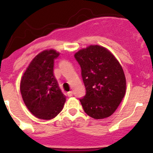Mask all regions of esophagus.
Masks as SVG:
<instances>
[{"instance_id":"34e87169","label":"esophagus","mask_w":153,"mask_h":153,"mask_svg":"<svg viewBox=\"0 0 153 153\" xmlns=\"http://www.w3.org/2000/svg\"><path fill=\"white\" fill-rule=\"evenodd\" d=\"M67 95L68 97H72V95H73V92H72V91H69V92H67Z\"/></svg>"}]
</instances>
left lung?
Masks as SVG:
<instances>
[{
    "label": "left lung",
    "instance_id": "obj_1",
    "mask_svg": "<svg viewBox=\"0 0 153 153\" xmlns=\"http://www.w3.org/2000/svg\"><path fill=\"white\" fill-rule=\"evenodd\" d=\"M81 69L86 95L80 101L84 112L95 119L113 114L126 92L121 64L106 48L91 45L75 54Z\"/></svg>",
    "mask_w": 153,
    "mask_h": 153
}]
</instances>
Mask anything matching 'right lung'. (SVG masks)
<instances>
[{
	"instance_id": "right-lung-1",
	"label": "right lung",
	"mask_w": 153,
	"mask_h": 153,
	"mask_svg": "<svg viewBox=\"0 0 153 153\" xmlns=\"http://www.w3.org/2000/svg\"><path fill=\"white\" fill-rule=\"evenodd\" d=\"M59 52L44 50L31 61L21 81L24 104L37 118L50 120L62 110L66 98L54 76V61Z\"/></svg>"
}]
</instances>
